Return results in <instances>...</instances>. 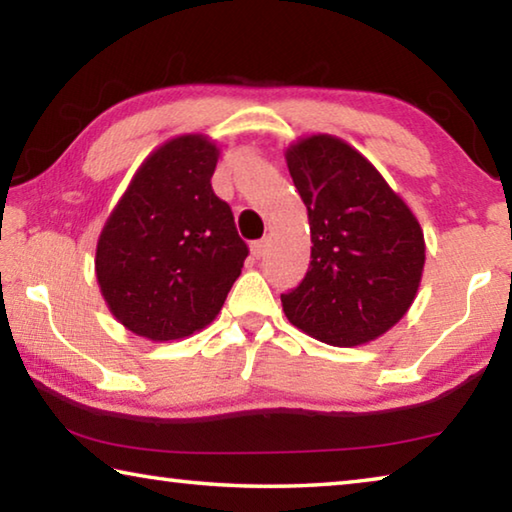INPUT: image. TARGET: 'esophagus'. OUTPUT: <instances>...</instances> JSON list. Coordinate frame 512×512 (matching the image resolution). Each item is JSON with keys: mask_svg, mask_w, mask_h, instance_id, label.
<instances>
[{"mask_svg": "<svg viewBox=\"0 0 512 512\" xmlns=\"http://www.w3.org/2000/svg\"><path fill=\"white\" fill-rule=\"evenodd\" d=\"M266 248H268V239H259V241H253V244H250V253H253V257H264V253H266Z\"/></svg>", "mask_w": 512, "mask_h": 512, "instance_id": "34e87169", "label": "esophagus"}]
</instances>
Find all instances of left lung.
Listing matches in <instances>:
<instances>
[{"instance_id": "left-lung-1", "label": "left lung", "mask_w": 512, "mask_h": 512, "mask_svg": "<svg viewBox=\"0 0 512 512\" xmlns=\"http://www.w3.org/2000/svg\"><path fill=\"white\" fill-rule=\"evenodd\" d=\"M311 230L309 271L282 293L284 314L314 339L352 348L388 332L415 300L424 268L418 219L381 173L332 135L287 149Z\"/></svg>"}]
</instances>
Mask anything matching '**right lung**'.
Segmentation results:
<instances>
[{"mask_svg":"<svg viewBox=\"0 0 512 512\" xmlns=\"http://www.w3.org/2000/svg\"><path fill=\"white\" fill-rule=\"evenodd\" d=\"M216 160L205 135L173 137L142 162L103 225L101 296L144 339L176 341L210 325L241 275L248 246L212 189Z\"/></svg>","mask_w":512,"mask_h":512,"instance_id":"1","label":"right lung"}]
</instances>
